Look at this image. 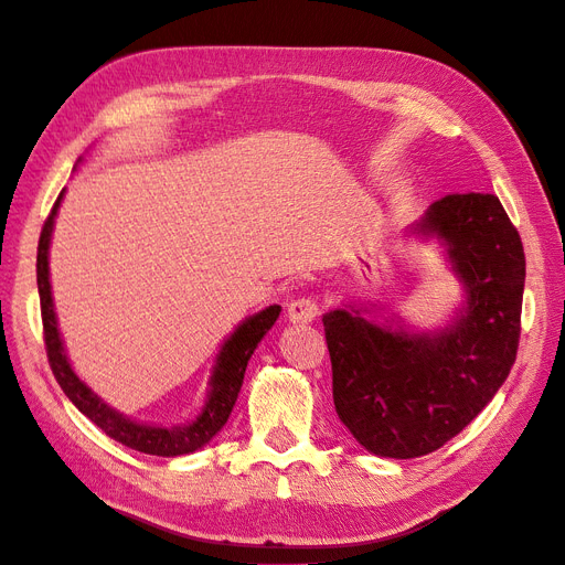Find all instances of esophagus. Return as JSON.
<instances>
[{
  "label": "esophagus",
  "mask_w": 565,
  "mask_h": 565,
  "mask_svg": "<svg viewBox=\"0 0 565 565\" xmlns=\"http://www.w3.org/2000/svg\"><path fill=\"white\" fill-rule=\"evenodd\" d=\"M319 315V307L312 298H300V300H294L288 302V309H286V317L290 323H312Z\"/></svg>",
  "instance_id": "obj_1"
}]
</instances>
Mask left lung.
Here are the masks:
<instances>
[{"label": "left lung", "mask_w": 565, "mask_h": 565, "mask_svg": "<svg viewBox=\"0 0 565 565\" xmlns=\"http://www.w3.org/2000/svg\"><path fill=\"white\" fill-rule=\"evenodd\" d=\"M441 248L460 302L434 329H415L371 302L321 317L340 423L380 458H420L493 402L514 366L525 256L495 194H448L406 227Z\"/></svg>", "instance_id": "left-lung-1"}]
</instances>
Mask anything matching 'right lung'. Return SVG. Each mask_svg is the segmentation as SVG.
I'll return each instance as SVG.
<instances>
[{"label": "right lung", "mask_w": 565, "mask_h": 565, "mask_svg": "<svg viewBox=\"0 0 565 565\" xmlns=\"http://www.w3.org/2000/svg\"><path fill=\"white\" fill-rule=\"evenodd\" d=\"M65 190L61 192L56 206L46 217L40 248H38V288H40V302H42V321H44V338H46V354L51 371L56 375L61 390L72 404L84 413L90 423L100 427L110 439L124 444L126 448H134L148 455H159V458H175V455H188L206 444L213 441V436L221 431L227 423V417L236 404V396L244 385V373L248 366V359L256 352L260 340L269 333L271 326L279 319L281 307L269 305L260 312L246 317L236 329L221 342L217 350L211 375H209V390L204 406L188 423L180 425H154L142 423L136 417L117 411L90 390L86 382L75 373L67 359L65 342L58 329L56 305H53V290H51V271H49V248L53 225H56V215L63 204Z\"/></svg>", "instance_id": "right-lung-1"}]
</instances>
